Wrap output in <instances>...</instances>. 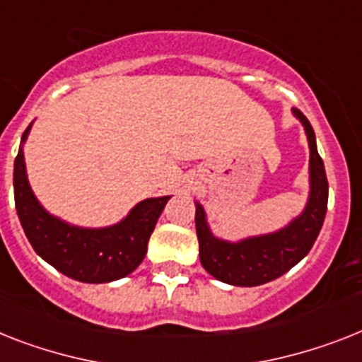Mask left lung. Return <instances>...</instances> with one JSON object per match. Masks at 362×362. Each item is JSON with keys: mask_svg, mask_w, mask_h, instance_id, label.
Here are the masks:
<instances>
[{"mask_svg": "<svg viewBox=\"0 0 362 362\" xmlns=\"http://www.w3.org/2000/svg\"><path fill=\"white\" fill-rule=\"evenodd\" d=\"M292 112L305 127L310 149L309 202L300 216L294 218L286 228L270 235L244 238L240 242H228L220 240L211 233L205 211L199 203H196L199 261L203 268L216 277L218 281L235 286H257L277 279L310 252L320 233L327 211L329 185L325 177L324 160L316 149L313 125L300 109H292Z\"/></svg>", "mask_w": 362, "mask_h": 362, "instance_id": "1", "label": "left lung"}]
</instances>
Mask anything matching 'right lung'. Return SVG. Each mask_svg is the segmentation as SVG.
Here are the masks:
<instances>
[{"label": "right lung", "mask_w": 362, "mask_h": 362, "mask_svg": "<svg viewBox=\"0 0 362 362\" xmlns=\"http://www.w3.org/2000/svg\"><path fill=\"white\" fill-rule=\"evenodd\" d=\"M29 131L31 125L23 131L22 142ZM168 199H144L110 228H76L52 216L35 198L22 148L14 159V203L25 237L44 261L76 281L109 283L129 276L144 261L148 240Z\"/></svg>", "instance_id": "1"}]
</instances>
